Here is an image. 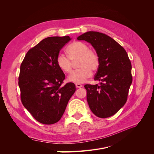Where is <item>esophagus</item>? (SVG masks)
<instances>
[{
    "label": "esophagus",
    "mask_w": 154,
    "mask_h": 154,
    "mask_svg": "<svg viewBox=\"0 0 154 154\" xmlns=\"http://www.w3.org/2000/svg\"><path fill=\"white\" fill-rule=\"evenodd\" d=\"M76 88H82L83 86L82 84H80V83H76L75 84Z\"/></svg>",
    "instance_id": "esophagus-1"
}]
</instances>
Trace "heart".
I'll list each match as a JSON object with an SVG mask.
<instances>
[{
    "mask_svg": "<svg viewBox=\"0 0 154 154\" xmlns=\"http://www.w3.org/2000/svg\"><path fill=\"white\" fill-rule=\"evenodd\" d=\"M68 57L59 54L56 60L58 68L64 72L71 71L72 64L76 60L78 69L74 70L67 77V81L76 83L84 82L91 76V71H95L100 65V60L97 53L89 49L88 45L82 42H75L67 49Z\"/></svg>",
    "mask_w": 154,
    "mask_h": 154,
    "instance_id": "heart-1",
    "label": "heart"
}]
</instances>
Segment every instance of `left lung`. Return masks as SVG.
I'll list each match as a JSON object with an SVG mask.
<instances>
[{"instance_id":"left-lung-1","label":"left lung","mask_w":154,"mask_h":154,"mask_svg":"<svg viewBox=\"0 0 154 154\" xmlns=\"http://www.w3.org/2000/svg\"><path fill=\"white\" fill-rule=\"evenodd\" d=\"M94 48L100 65L94 78L100 85L87 84V100L96 116L106 118L114 115L127 100L132 82V65L127 53L109 36L97 31H88L79 36Z\"/></svg>"}]
</instances>
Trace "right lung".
<instances>
[{
    "instance_id": "1",
    "label": "right lung",
    "mask_w": 154,
    "mask_h": 154,
    "mask_svg": "<svg viewBox=\"0 0 154 154\" xmlns=\"http://www.w3.org/2000/svg\"><path fill=\"white\" fill-rule=\"evenodd\" d=\"M69 36L48 37L30 49L18 77L21 101L37 122L51 125L61 119L76 91L73 83L62 85L65 74L56 63Z\"/></svg>"
}]
</instances>
